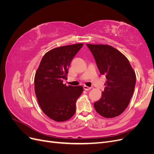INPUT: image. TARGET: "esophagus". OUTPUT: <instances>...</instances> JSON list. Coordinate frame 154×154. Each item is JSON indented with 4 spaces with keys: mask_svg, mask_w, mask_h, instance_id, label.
<instances>
[{
    "mask_svg": "<svg viewBox=\"0 0 154 154\" xmlns=\"http://www.w3.org/2000/svg\"><path fill=\"white\" fill-rule=\"evenodd\" d=\"M83 88H84L85 91H88V90H91V87H87L86 85H84V86H83Z\"/></svg>",
    "mask_w": 154,
    "mask_h": 154,
    "instance_id": "esophagus-1",
    "label": "esophagus"
}]
</instances>
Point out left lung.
<instances>
[{
    "instance_id": "8db88e82",
    "label": "left lung",
    "mask_w": 154,
    "mask_h": 154,
    "mask_svg": "<svg viewBox=\"0 0 154 154\" xmlns=\"http://www.w3.org/2000/svg\"><path fill=\"white\" fill-rule=\"evenodd\" d=\"M97 67L106 81L101 98L94 103L103 117L114 118L128 106L136 86V73L128 60L118 50L108 45L87 44Z\"/></svg>"
}]
</instances>
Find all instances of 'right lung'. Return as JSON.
<instances>
[{"instance_id": "1", "label": "right lung", "mask_w": 154, "mask_h": 154, "mask_svg": "<svg viewBox=\"0 0 154 154\" xmlns=\"http://www.w3.org/2000/svg\"><path fill=\"white\" fill-rule=\"evenodd\" d=\"M83 44L54 48L42 59L35 76V91L40 108L56 122H64L76 112V102L83 92L82 86H66L70 64Z\"/></svg>"}]
</instances>
